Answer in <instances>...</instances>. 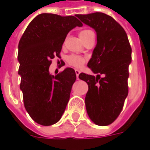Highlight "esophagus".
I'll return each mask as SVG.
<instances>
[{
	"mask_svg": "<svg viewBox=\"0 0 150 150\" xmlns=\"http://www.w3.org/2000/svg\"><path fill=\"white\" fill-rule=\"evenodd\" d=\"M75 74H76V77H77V79H79V75L80 74V71H79V70H75Z\"/></svg>",
	"mask_w": 150,
	"mask_h": 150,
	"instance_id": "34e87169",
	"label": "esophagus"
}]
</instances>
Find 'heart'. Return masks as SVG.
<instances>
[{"label": "heart", "instance_id": "b5f03b06", "mask_svg": "<svg viewBox=\"0 0 150 150\" xmlns=\"http://www.w3.org/2000/svg\"><path fill=\"white\" fill-rule=\"evenodd\" d=\"M93 34V32L90 30H83L79 32V37L82 39V41L88 38L89 35ZM86 59L84 58H83L81 56L75 55V54H73V55H71L68 58V62L71 65L74 66L75 67H81L84 64Z\"/></svg>", "mask_w": 150, "mask_h": 150}]
</instances>
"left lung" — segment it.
Here are the masks:
<instances>
[{
	"label": "left lung",
	"instance_id": "1",
	"mask_svg": "<svg viewBox=\"0 0 150 150\" xmlns=\"http://www.w3.org/2000/svg\"><path fill=\"white\" fill-rule=\"evenodd\" d=\"M80 21L96 32L97 43L88 67L96 76L80 73L79 78L88 85L85 97L89 118L106 126L118 117L128 96L129 66L132 49L122 26L103 13L77 14ZM104 74L103 78L100 75Z\"/></svg>",
	"mask_w": 150,
	"mask_h": 150
}]
</instances>
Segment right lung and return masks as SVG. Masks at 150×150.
<instances>
[{"label":"right lung","instance_id":"add662e5","mask_svg":"<svg viewBox=\"0 0 150 150\" xmlns=\"http://www.w3.org/2000/svg\"><path fill=\"white\" fill-rule=\"evenodd\" d=\"M82 25L74 16L42 13L31 21L20 39V89L27 112L41 125L57 123L65 111L76 79L75 70L67 67L61 73L53 75L50 74L49 67L51 59L60 58L67 34Z\"/></svg>","mask_w":150,"mask_h":150}]
</instances>
